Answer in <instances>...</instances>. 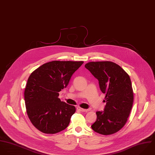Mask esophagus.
<instances>
[{"label":"esophagus","mask_w":155,"mask_h":155,"mask_svg":"<svg viewBox=\"0 0 155 155\" xmlns=\"http://www.w3.org/2000/svg\"><path fill=\"white\" fill-rule=\"evenodd\" d=\"M77 109H78V110H80V111H82V112H84V111H87V110H86V109L82 108H81V107H77Z\"/></svg>","instance_id":"esophagus-1"}]
</instances>
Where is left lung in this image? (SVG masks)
Here are the masks:
<instances>
[{"label":"left lung","mask_w":155,"mask_h":155,"mask_svg":"<svg viewBox=\"0 0 155 155\" xmlns=\"http://www.w3.org/2000/svg\"><path fill=\"white\" fill-rule=\"evenodd\" d=\"M85 68L98 80L107 102L103 112L96 113L97 119L91 127L99 134H114L124 126L132 110L134 92L129 75L110 61L88 62Z\"/></svg>","instance_id":"1"}]
</instances>
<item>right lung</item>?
Returning a JSON list of instances; mask_svg holds the SVG:
<instances>
[{
    "mask_svg": "<svg viewBox=\"0 0 155 155\" xmlns=\"http://www.w3.org/2000/svg\"><path fill=\"white\" fill-rule=\"evenodd\" d=\"M83 63L54 61L44 63L30 75L25 90L26 112L41 132L54 134L68 126L75 107L61 101L59 92Z\"/></svg>",
    "mask_w": 155,
    "mask_h": 155,
    "instance_id": "right-lung-1",
    "label": "right lung"
}]
</instances>
